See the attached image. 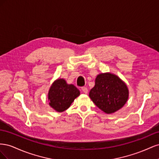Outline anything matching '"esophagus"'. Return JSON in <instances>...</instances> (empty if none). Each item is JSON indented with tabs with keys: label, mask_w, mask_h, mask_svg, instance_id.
<instances>
[{
	"label": "esophagus",
	"mask_w": 159,
	"mask_h": 159,
	"mask_svg": "<svg viewBox=\"0 0 159 159\" xmlns=\"http://www.w3.org/2000/svg\"><path fill=\"white\" fill-rule=\"evenodd\" d=\"M81 91H83V93H85V94H87L88 92V88H85V87H82V88H81Z\"/></svg>",
	"instance_id": "1"
}]
</instances>
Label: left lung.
I'll use <instances>...</instances> for the list:
<instances>
[{
  "mask_svg": "<svg viewBox=\"0 0 159 159\" xmlns=\"http://www.w3.org/2000/svg\"><path fill=\"white\" fill-rule=\"evenodd\" d=\"M89 98L101 110L113 113L125 104L129 97L127 85L117 75L106 73L97 76Z\"/></svg>",
  "mask_w": 159,
  "mask_h": 159,
  "instance_id": "left-lung-1",
  "label": "left lung"
}]
</instances>
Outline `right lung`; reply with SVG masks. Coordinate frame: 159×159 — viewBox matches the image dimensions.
<instances>
[{"label": "right lung", "mask_w": 159, "mask_h": 159, "mask_svg": "<svg viewBox=\"0 0 159 159\" xmlns=\"http://www.w3.org/2000/svg\"><path fill=\"white\" fill-rule=\"evenodd\" d=\"M80 94L75 86L68 84L63 79H59L53 83L49 90V104L57 112H62L70 107Z\"/></svg>", "instance_id": "1"}]
</instances>
